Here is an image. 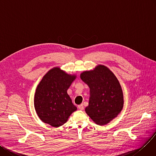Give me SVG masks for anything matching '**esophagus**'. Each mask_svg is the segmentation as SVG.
I'll return each mask as SVG.
<instances>
[{
	"label": "esophagus",
	"mask_w": 156,
	"mask_h": 156,
	"mask_svg": "<svg viewBox=\"0 0 156 156\" xmlns=\"http://www.w3.org/2000/svg\"><path fill=\"white\" fill-rule=\"evenodd\" d=\"M78 108L79 109H80V110H83L84 109V105L83 104H80L79 105H78Z\"/></svg>",
	"instance_id": "obj_1"
}]
</instances>
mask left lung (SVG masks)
I'll use <instances>...</instances> for the list:
<instances>
[{
    "mask_svg": "<svg viewBox=\"0 0 156 156\" xmlns=\"http://www.w3.org/2000/svg\"><path fill=\"white\" fill-rule=\"evenodd\" d=\"M80 77L90 89L86 113L98 125L110 122L123 106V91L115 74L106 66L99 65L94 70L81 73Z\"/></svg>",
    "mask_w": 156,
    "mask_h": 156,
    "instance_id": "left-lung-1",
    "label": "left lung"
}]
</instances>
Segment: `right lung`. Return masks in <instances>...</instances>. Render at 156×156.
Listing matches in <instances>:
<instances>
[{"label":"right lung","mask_w":156,"mask_h":156,"mask_svg":"<svg viewBox=\"0 0 156 156\" xmlns=\"http://www.w3.org/2000/svg\"><path fill=\"white\" fill-rule=\"evenodd\" d=\"M76 76L68 74L59 67L46 74L38 85L34 105L40 120L54 127L66 123L70 115L77 110L67 94V89Z\"/></svg>","instance_id":"obj_1"}]
</instances>
